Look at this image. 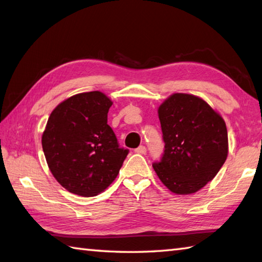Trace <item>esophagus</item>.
<instances>
[{
  "instance_id": "34e87169",
  "label": "esophagus",
  "mask_w": 262,
  "mask_h": 262,
  "mask_svg": "<svg viewBox=\"0 0 262 262\" xmlns=\"http://www.w3.org/2000/svg\"><path fill=\"white\" fill-rule=\"evenodd\" d=\"M135 153L137 154H145L146 153V147L145 146H140L135 149Z\"/></svg>"
}]
</instances>
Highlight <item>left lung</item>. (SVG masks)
<instances>
[{
	"label": "left lung",
	"mask_w": 262,
	"mask_h": 262,
	"mask_svg": "<svg viewBox=\"0 0 262 262\" xmlns=\"http://www.w3.org/2000/svg\"><path fill=\"white\" fill-rule=\"evenodd\" d=\"M165 149L153 169L171 192H197L215 178L229 153L223 117L193 94L173 93L158 108Z\"/></svg>",
	"instance_id": "1"
}]
</instances>
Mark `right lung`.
<instances>
[{
    "label": "right lung",
    "instance_id": "1",
    "mask_svg": "<svg viewBox=\"0 0 262 262\" xmlns=\"http://www.w3.org/2000/svg\"><path fill=\"white\" fill-rule=\"evenodd\" d=\"M113 100L100 91L74 94L55 108L41 136L48 168L60 186L83 197L104 191L128 151L107 124Z\"/></svg>",
    "mask_w": 262,
    "mask_h": 262
}]
</instances>
